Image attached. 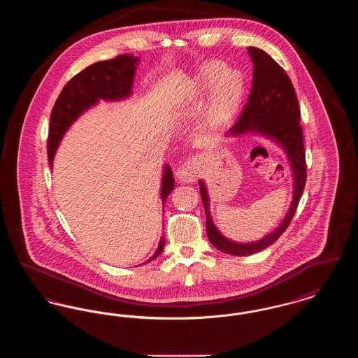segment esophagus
<instances>
[{
    "instance_id": "1",
    "label": "esophagus",
    "mask_w": 358,
    "mask_h": 358,
    "mask_svg": "<svg viewBox=\"0 0 358 358\" xmlns=\"http://www.w3.org/2000/svg\"><path fill=\"white\" fill-rule=\"evenodd\" d=\"M199 171L200 162L197 158L192 157L178 166V169L176 171V177L182 182H194L199 177Z\"/></svg>"
}]
</instances>
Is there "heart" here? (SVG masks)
I'll use <instances>...</instances> for the list:
<instances>
[{"label":"heart","mask_w":358,"mask_h":358,"mask_svg":"<svg viewBox=\"0 0 358 358\" xmlns=\"http://www.w3.org/2000/svg\"><path fill=\"white\" fill-rule=\"evenodd\" d=\"M192 95L204 98L210 91L205 108V120L212 126L222 124L238 108L245 90V82L236 69H228L222 62H209L192 79Z\"/></svg>","instance_id":"obj_1"}]
</instances>
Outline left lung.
<instances>
[{
    "mask_svg": "<svg viewBox=\"0 0 358 358\" xmlns=\"http://www.w3.org/2000/svg\"><path fill=\"white\" fill-rule=\"evenodd\" d=\"M254 63L252 88L238 122L225 134L228 138L256 136L273 142L286 155L292 177V200L289 210L273 232L263 238L240 243L224 236L210 215V199L204 180H199L206 215V235L213 247L224 254L252 255L273 244L292 220L306 184V159L303 134L299 124L301 111L289 75L273 57L259 48L248 47Z\"/></svg>",
    "mask_w": 358,
    "mask_h": 358,
    "instance_id": "8db88e82",
    "label": "left lung"
}]
</instances>
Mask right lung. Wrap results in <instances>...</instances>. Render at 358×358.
Listing matches in <instances>:
<instances>
[{
	"label": "right lung",
	"mask_w": 358,
	"mask_h": 358,
	"mask_svg": "<svg viewBox=\"0 0 358 358\" xmlns=\"http://www.w3.org/2000/svg\"><path fill=\"white\" fill-rule=\"evenodd\" d=\"M139 57L133 55H120L115 59L95 63L73 76L53 106L48 136V161L53 168V159L60 142L69 127L90 108L104 102H123L133 96V85ZM174 189V178L169 164L162 166L159 197L165 204L168 196ZM165 247V238H159L153 256L145 263L153 262L161 255Z\"/></svg>",
	"instance_id": "add662e5"
}]
</instances>
